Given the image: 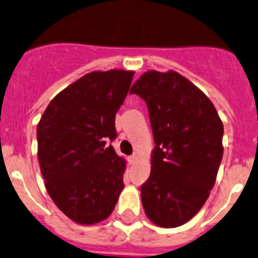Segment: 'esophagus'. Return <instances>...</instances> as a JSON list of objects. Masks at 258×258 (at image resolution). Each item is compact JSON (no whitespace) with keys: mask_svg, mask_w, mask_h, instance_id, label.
Listing matches in <instances>:
<instances>
[{"mask_svg":"<svg viewBox=\"0 0 258 258\" xmlns=\"http://www.w3.org/2000/svg\"><path fill=\"white\" fill-rule=\"evenodd\" d=\"M139 156H140L139 153H134V154H133V155L130 156V163L134 164L135 161H138V159H139Z\"/></svg>","mask_w":258,"mask_h":258,"instance_id":"obj_1","label":"esophagus"}]
</instances>
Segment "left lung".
Returning <instances> with one entry per match:
<instances>
[{
  "instance_id": "1",
  "label": "left lung",
  "mask_w": 258,
  "mask_h": 258,
  "mask_svg": "<svg viewBox=\"0 0 258 258\" xmlns=\"http://www.w3.org/2000/svg\"><path fill=\"white\" fill-rule=\"evenodd\" d=\"M132 94L145 100L155 148L150 176L140 188L148 219L177 227L192 219L216 181L224 125L211 100L175 71H148Z\"/></svg>"
}]
</instances>
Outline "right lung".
I'll return each mask as SVG.
<instances>
[{"mask_svg": "<svg viewBox=\"0 0 258 258\" xmlns=\"http://www.w3.org/2000/svg\"><path fill=\"white\" fill-rule=\"evenodd\" d=\"M133 71H95L58 93L37 125L38 161L50 199L72 221L94 225L113 212L124 188L125 160L114 140L115 114Z\"/></svg>", "mask_w": 258, "mask_h": 258, "instance_id": "obj_1", "label": "right lung"}]
</instances>
